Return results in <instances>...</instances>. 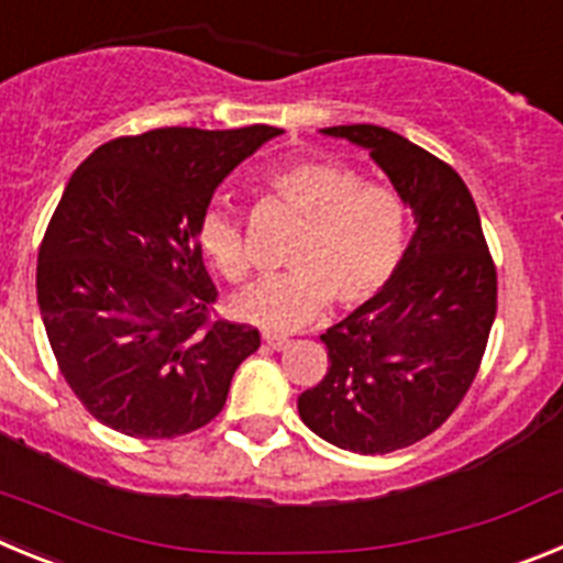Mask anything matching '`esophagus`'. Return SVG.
Returning a JSON list of instances; mask_svg holds the SVG:
<instances>
[{
  "label": "esophagus",
  "mask_w": 563,
  "mask_h": 563,
  "mask_svg": "<svg viewBox=\"0 0 563 563\" xmlns=\"http://www.w3.org/2000/svg\"><path fill=\"white\" fill-rule=\"evenodd\" d=\"M262 341H265V346H271V350H276V352H285L287 346H290V338H285V335H276V332H265V335H262Z\"/></svg>",
  "instance_id": "1"
}]
</instances>
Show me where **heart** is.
Listing matches in <instances>:
<instances>
[{
    "instance_id": "b5f03b06",
    "label": "heart",
    "mask_w": 563,
    "mask_h": 563,
    "mask_svg": "<svg viewBox=\"0 0 563 563\" xmlns=\"http://www.w3.org/2000/svg\"><path fill=\"white\" fill-rule=\"evenodd\" d=\"M267 191L305 217V228L287 256L290 273L262 278L233 298L242 321L290 332L321 316L330 298L350 310L386 287L406 247V206L395 191L324 161L278 168ZM200 247L225 278L247 276L245 236L231 213L213 208L202 217Z\"/></svg>"
}]
</instances>
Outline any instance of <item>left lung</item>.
I'll return each instance as SVG.
<instances>
[{"label": "left lung", "mask_w": 563, "mask_h": 563, "mask_svg": "<svg viewBox=\"0 0 563 563\" xmlns=\"http://www.w3.org/2000/svg\"><path fill=\"white\" fill-rule=\"evenodd\" d=\"M369 152L415 233L380 292L321 335L324 380L298 395V417L355 454L415 445L449 420L474 383L496 318V271L460 174L391 129H321Z\"/></svg>", "instance_id": "obj_1"}]
</instances>
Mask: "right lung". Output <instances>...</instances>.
Here are the masks:
<instances>
[{
    "label": "right lung",
    "mask_w": 563,
    "mask_h": 563,
    "mask_svg": "<svg viewBox=\"0 0 563 563\" xmlns=\"http://www.w3.org/2000/svg\"><path fill=\"white\" fill-rule=\"evenodd\" d=\"M278 134L152 129L103 143L69 177L36 292L64 380L98 422L168 440L222 411L258 332L208 318L200 222L228 174Z\"/></svg>",
    "instance_id": "obj_1"
}]
</instances>
